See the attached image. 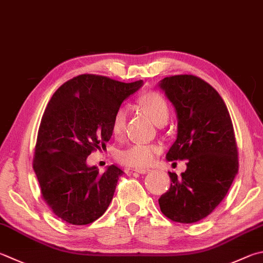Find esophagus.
<instances>
[{
    "label": "esophagus",
    "instance_id": "esophagus-1",
    "mask_svg": "<svg viewBox=\"0 0 263 263\" xmlns=\"http://www.w3.org/2000/svg\"><path fill=\"white\" fill-rule=\"evenodd\" d=\"M135 171L138 174H148V173H151L152 169H149V168H136Z\"/></svg>",
    "mask_w": 263,
    "mask_h": 263
}]
</instances>
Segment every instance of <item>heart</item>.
<instances>
[{
	"instance_id": "obj_1",
	"label": "heart",
	"mask_w": 263,
	"mask_h": 263,
	"mask_svg": "<svg viewBox=\"0 0 263 263\" xmlns=\"http://www.w3.org/2000/svg\"><path fill=\"white\" fill-rule=\"evenodd\" d=\"M138 107L145 111L157 125L165 124L170 116V109L166 100L157 93H146L138 99ZM127 111L124 107L118 108L112 117L111 132L116 138H122L125 132ZM160 146L155 144L135 142L118 153V159L124 164L144 168L154 162L160 153Z\"/></svg>"
}]
</instances>
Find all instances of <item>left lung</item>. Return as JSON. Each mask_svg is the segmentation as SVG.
I'll use <instances>...</instances> for the list:
<instances>
[{"label":"left lung","mask_w":263,"mask_h":263,"mask_svg":"<svg viewBox=\"0 0 263 263\" xmlns=\"http://www.w3.org/2000/svg\"><path fill=\"white\" fill-rule=\"evenodd\" d=\"M177 114V138L168 161L186 160L179 177L159 199L161 212L179 223L207 217L226 197L238 174V151L228 108L216 89L192 74L159 83Z\"/></svg>","instance_id":"1"}]
</instances>
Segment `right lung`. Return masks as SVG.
<instances>
[{
  "label": "right lung",
  "mask_w": 263,
  "mask_h": 263,
  "mask_svg": "<svg viewBox=\"0 0 263 263\" xmlns=\"http://www.w3.org/2000/svg\"><path fill=\"white\" fill-rule=\"evenodd\" d=\"M142 85L80 74L51 97L37 132L33 169L45 201L66 223H92L110 204L124 173L112 164L101 174L86 160L106 147L116 110Z\"/></svg>",
  "instance_id": "obj_1"
}]
</instances>
